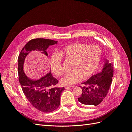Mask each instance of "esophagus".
<instances>
[{
	"label": "esophagus",
	"instance_id": "obj_1",
	"mask_svg": "<svg viewBox=\"0 0 132 132\" xmlns=\"http://www.w3.org/2000/svg\"><path fill=\"white\" fill-rule=\"evenodd\" d=\"M70 87H73V86H65V89H69Z\"/></svg>",
	"mask_w": 132,
	"mask_h": 132
}]
</instances>
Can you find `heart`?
<instances>
[{
	"instance_id": "heart-1",
	"label": "heart",
	"mask_w": 132,
	"mask_h": 132,
	"mask_svg": "<svg viewBox=\"0 0 132 132\" xmlns=\"http://www.w3.org/2000/svg\"><path fill=\"white\" fill-rule=\"evenodd\" d=\"M58 54L51 55L50 67L53 74L60 75L62 71V58L73 61L71 71L64 75L60 80L62 85L70 86L79 82L82 77L89 78L93 75L99 64L102 56L101 50L97 45L75 43L59 50Z\"/></svg>"
}]
</instances>
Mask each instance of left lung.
Instances as JSON below:
<instances>
[{"label":"left lung","instance_id":"8db88e82","mask_svg":"<svg viewBox=\"0 0 132 132\" xmlns=\"http://www.w3.org/2000/svg\"><path fill=\"white\" fill-rule=\"evenodd\" d=\"M113 75V64L109 61L105 62L101 72L93 75L82 84V94L78 101L87 106H97L105 98L111 86Z\"/></svg>","mask_w":132,"mask_h":132}]
</instances>
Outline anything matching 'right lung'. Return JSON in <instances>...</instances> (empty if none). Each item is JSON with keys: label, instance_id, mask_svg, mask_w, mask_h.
<instances>
[{"label": "right lung", "instance_id": "right-lung-1", "mask_svg": "<svg viewBox=\"0 0 132 132\" xmlns=\"http://www.w3.org/2000/svg\"><path fill=\"white\" fill-rule=\"evenodd\" d=\"M57 43V41L50 39H32L22 48L18 57L19 80L23 93L35 108L46 113L51 112L58 108L61 95L64 87H53L58 81L51 72L36 80L30 79L23 72V66L26 57L31 51H41L47 55L46 50L48 47Z\"/></svg>", "mask_w": 132, "mask_h": 132}]
</instances>
